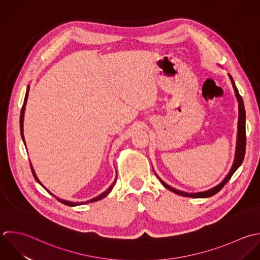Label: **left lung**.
<instances>
[{"mask_svg": "<svg viewBox=\"0 0 260 260\" xmlns=\"http://www.w3.org/2000/svg\"><path fill=\"white\" fill-rule=\"evenodd\" d=\"M229 78L232 82L234 91H235V96L237 98L238 101V105H239V115H238V131H237V143H236V151H235V159L233 162V165L231 167V170L229 171L228 175L224 178V180L218 184L217 186L206 190V191H201V192H194V193H189V192H185V191H181L178 190L174 187H171L170 185H168L167 183H165L156 173V176L159 178L160 182L163 184V186H165L167 189H169L170 191L182 196V197H186V198H194V199H204V198H210L215 196L216 193H218L223 187L224 185L230 180V178L232 177V175L235 173V171L241 166L244 156H245V147H246V132H245V121H246V114H245V108H244V103H243V99L239 94V91L235 85V82L232 78L231 75H229Z\"/></svg>", "mask_w": 260, "mask_h": 260, "instance_id": "left-lung-1", "label": "left lung"}]
</instances>
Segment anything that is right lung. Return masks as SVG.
I'll return each mask as SVG.
<instances>
[{
    "label": "right lung",
    "mask_w": 260,
    "mask_h": 260,
    "mask_svg": "<svg viewBox=\"0 0 260 260\" xmlns=\"http://www.w3.org/2000/svg\"><path fill=\"white\" fill-rule=\"evenodd\" d=\"M28 93H29V85H28V87H27V90H26V94H25V98H24V103H23V106H22V109H21V114H20V132H21V138H22V140H23V142H24V144H25V139H24V134H23V122H24V112H25V106H26V102H27V99H28ZM30 167H31V171H32V174H33V176H34V178H35V180L44 188V189H46V191H48L52 197H54L58 202H60L61 204H63V205H66V206H69V207H77V206H81V205H84V204H90V203H93V202H97V201H100V200H102V199H104L106 196H108L109 193H110V191L112 190V188H113V186H114V184H115V182H116V178H117V176L115 177V179H114V181L112 182V184L104 191V192H102L101 194H99V196H97V197H95L94 199H91V200H89V201H86V202H81V203H74V202H70V201H66V200H61V199H59V198H57V197H55L53 193H51L47 188H45V186H43L42 185V183L39 181V179L37 178V176H36V173H35V171H34V169H33V167H32V165H31V163H30Z\"/></svg>",
    "instance_id": "1"
}]
</instances>
